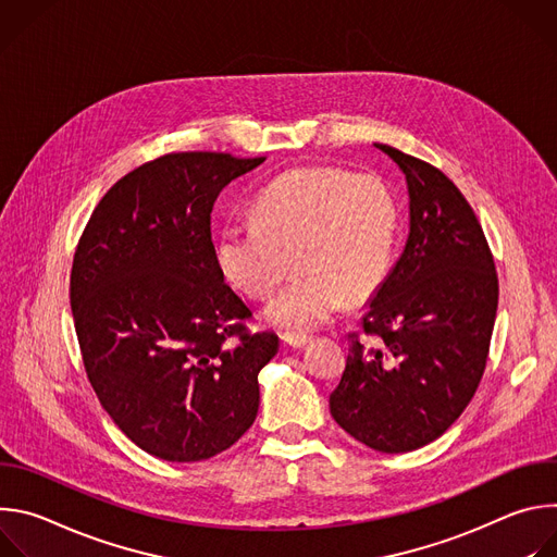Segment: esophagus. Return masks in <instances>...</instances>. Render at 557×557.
<instances>
[{
  "instance_id": "1",
  "label": "esophagus",
  "mask_w": 557,
  "mask_h": 557,
  "mask_svg": "<svg viewBox=\"0 0 557 557\" xmlns=\"http://www.w3.org/2000/svg\"><path fill=\"white\" fill-rule=\"evenodd\" d=\"M282 342H284L286 346H290V348H304V346L310 342V337L299 335V333H284V335H282Z\"/></svg>"
}]
</instances>
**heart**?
<instances>
[{
    "instance_id": "b5f03b06",
    "label": "heart",
    "mask_w": 557,
    "mask_h": 557,
    "mask_svg": "<svg viewBox=\"0 0 557 557\" xmlns=\"http://www.w3.org/2000/svg\"><path fill=\"white\" fill-rule=\"evenodd\" d=\"M251 215V224L218 231L213 256L222 277L258 301L273 297L293 258L299 275L267 308L277 329H320L346 301L374 297L392 273L399 205L376 174L295 168L258 194Z\"/></svg>"
}]
</instances>
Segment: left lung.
<instances>
[{"mask_svg": "<svg viewBox=\"0 0 557 557\" xmlns=\"http://www.w3.org/2000/svg\"><path fill=\"white\" fill-rule=\"evenodd\" d=\"M376 147L406 174L410 235L348 335L331 414L359 443L399 454L436 441L469 406L490 357L498 275L460 189L421 158Z\"/></svg>", "mask_w": 557, "mask_h": 557, "instance_id": "obj_1", "label": "left lung"}]
</instances>
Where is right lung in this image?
Segmentation results:
<instances>
[{"instance_id":"add662e5","label":"right lung","mask_w":557,"mask_h":557,"mask_svg":"<svg viewBox=\"0 0 557 557\" xmlns=\"http://www.w3.org/2000/svg\"><path fill=\"white\" fill-rule=\"evenodd\" d=\"M264 163L172 151L125 174L95 207L72 260L70 306L103 410L151 456L194 462L228 449L256 421L258 372L275 333L218 271L211 209Z\"/></svg>"}]
</instances>
